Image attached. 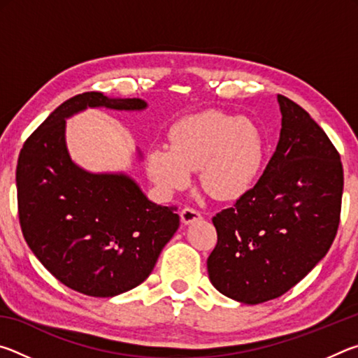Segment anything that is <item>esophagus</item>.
<instances>
[{
	"instance_id": "1",
	"label": "esophagus",
	"mask_w": 358,
	"mask_h": 358,
	"mask_svg": "<svg viewBox=\"0 0 358 358\" xmlns=\"http://www.w3.org/2000/svg\"><path fill=\"white\" fill-rule=\"evenodd\" d=\"M180 216H181V221H183L185 224H192V222L202 220L201 211H197L196 208H191V207H186L181 210Z\"/></svg>"
}]
</instances>
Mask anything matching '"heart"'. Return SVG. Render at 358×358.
Instances as JSON below:
<instances>
[{"mask_svg":"<svg viewBox=\"0 0 358 358\" xmlns=\"http://www.w3.org/2000/svg\"><path fill=\"white\" fill-rule=\"evenodd\" d=\"M265 162V138L251 120L217 110L191 115L169 131V147L147 155V171L162 192L189 187L201 169L203 189L221 201L250 192Z\"/></svg>","mask_w":358,"mask_h":358,"instance_id":"obj_1","label":"heart"}]
</instances>
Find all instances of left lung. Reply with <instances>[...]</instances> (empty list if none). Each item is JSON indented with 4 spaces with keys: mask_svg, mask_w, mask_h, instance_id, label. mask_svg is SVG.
Instances as JSON below:
<instances>
[{
    "mask_svg": "<svg viewBox=\"0 0 358 358\" xmlns=\"http://www.w3.org/2000/svg\"><path fill=\"white\" fill-rule=\"evenodd\" d=\"M280 142L256 186L216 213L217 243L208 276L222 295L246 305L278 299L301 281L335 240L343 166L324 129L286 96Z\"/></svg>",
    "mask_w": 358,
    "mask_h": 358,
    "instance_id": "8db88e82",
    "label": "left lung"
}]
</instances>
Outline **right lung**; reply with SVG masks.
<instances>
[{
    "mask_svg": "<svg viewBox=\"0 0 358 358\" xmlns=\"http://www.w3.org/2000/svg\"><path fill=\"white\" fill-rule=\"evenodd\" d=\"M98 107L138 112L147 102L98 92L63 102L23 143L15 183L23 237L39 262L64 286L107 299L147 280L180 216L148 201L129 175L93 173L71 159L66 120Z\"/></svg>",
    "mask_w": 358,
    "mask_h": 358,
    "instance_id": "1",
    "label": "right lung"
}]
</instances>
